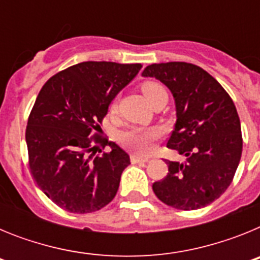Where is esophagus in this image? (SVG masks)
I'll use <instances>...</instances> for the list:
<instances>
[{
    "mask_svg": "<svg viewBox=\"0 0 260 260\" xmlns=\"http://www.w3.org/2000/svg\"><path fill=\"white\" fill-rule=\"evenodd\" d=\"M150 160L148 157H141V156H137V155H132V162L133 164H144Z\"/></svg>",
    "mask_w": 260,
    "mask_h": 260,
    "instance_id": "34e87169",
    "label": "esophagus"
}]
</instances>
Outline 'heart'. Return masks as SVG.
Instances as JSON below:
<instances>
[{
    "label": "heart",
    "mask_w": 260,
    "mask_h": 260,
    "mask_svg": "<svg viewBox=\"0 0 260 260\" xmlns=\"http://www.w3.org/2000/svg\"><path fill=\"white\" fill-rule=\"evenodd\" d=\"M142 92L146 96L148 103H153L161 98H168V93L161 84L156 82H144L142 84ZM116 108V103L112 104V109ZM158 137V132L156 128H132L127 132L122 133L119 139L123 146L128 150L134 151L135 153L144 155L151 150L152 142Z\"/></svg>",
    "instance_id": "obj_1"
}]
</instances>
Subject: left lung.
Wrapping results in <instances>:
<instances>
[{
    "label": "left lung",
    "instance_id": "obj_1",
    "mask_svg": "<svg viewBox=\"0 0 260 260\" xmlns=\"http://www.w3.org/2000/svg\"><path fill=\"white\" fill-rule=\"evenodd\" d=\"M142 77L160 80L173 95L177 119L167 147L186 157L183 162L167 160V177L153 183V192L177 210L206 207L228 189L240 164L236 105L212 75L192 63H152Z\"/></svg>",
    "mask_w": 260,
    "mask_h": 260
}]
</instances>
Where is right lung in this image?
<instances>
[{"label":"right lung","mask_w":260,"mask_h":260,"mask_svg":"<svg viewBox=\"0 0 260 260\" xmlns=\"http://www.w3.org/2000/svg\"><path fill=\"white\" fill-rule=\"evenodd\" d=\"M141 69V63L80 62L53 75L39 92L26 130L29 169L58 207L95 212L116 197L130 157L107 139L103 144L112 151L92 157L98 152L94 144L102 139L95 133L92 144L90 134L102 130L112 100Z\"/></svg>","instance_id":"right-lung-1"}]
</instances>
